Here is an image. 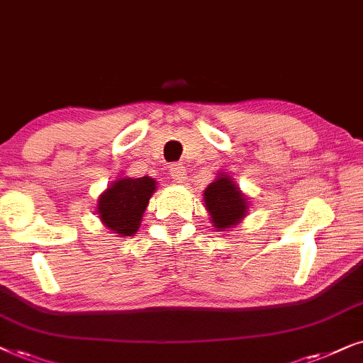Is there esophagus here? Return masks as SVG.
<instances>
[{
	"mask_svg": "<svg viewBox=\"0 0 363 363\" xmlns=\"http://www.w3.org/2000/svg\"><path fill=\"white\" fill-rule=\"evenodd\" d=\"M169 174H171L172 181L179 182V184L186 181V167L182 164H172V167L169 169Z\"/></svg>",
	"mask_w": 363,
	"mask_h": 363,
	"instance_id": "34e87169",
	"label": "esophagus"
}]
</instances>
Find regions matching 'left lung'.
Instances as JSON below:
<instances>
[{"label": "left lung", "mask_w": 363, "mask_h": 363, "mask_svg": "<svg viewBox=\"0 0 363 363\" xmlns=\"http://www.w3.org/2000/svg\"><path fill=\"white\" fill-rule=\"evenodd\" d=\"M204 204L216 230L224 232L238 225L249 209V201L229 176L219 174L204 191Z\"/></svg>", "instance_id": "1"}]
</instances>
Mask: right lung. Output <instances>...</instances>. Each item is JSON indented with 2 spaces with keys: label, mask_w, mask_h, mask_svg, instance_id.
I'll use <instances>...</instances> for the list:
<instances>
[{
  "label": "right lung",
  "mask_w": 363,
  "mask_h": 363,
  "mask_svg": "<svg viewBox=\"0 0 363 363\" xmlns=\"http://www.w3.org/2000/svg\"><path fill=\"white\" fill-rule=\"evenodd\" d=\"M156 181L152 177H121L98 199V214L103 224L119 235H134L141 225Z\"/></svg>",
  "instance_id": "obj_1"
}]
</instances>
